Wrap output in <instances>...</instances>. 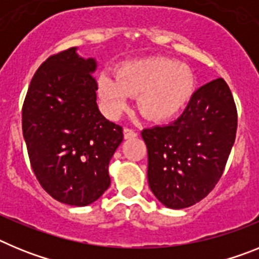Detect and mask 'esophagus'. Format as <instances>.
Wrapping results in <instances>:
<instances>
[{
  "label": "esophagus",
  "instance_id": "34e87169",
  "mask_svg": "<svg viewBox=\"0 0 259 259\" xmlns=\"http://www.w3.org/2000/svg\"><path fill=\"white\" fill-rule=\"evenodd\" d=\"M123 134H124L125 140H127V139H134V137L137 136L136 132H135L134 130H131V128H124V130H123Z\"/></svg>",
  "mask_w": 259,
  "mask_h": 259
}]
</instances>
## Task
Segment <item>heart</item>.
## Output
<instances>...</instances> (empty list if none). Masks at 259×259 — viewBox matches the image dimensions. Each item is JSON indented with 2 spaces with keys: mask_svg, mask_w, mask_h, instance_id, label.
Returning <instances> with one entry per match:
<instances>
[{
  "mask_svg": "<svg viewBox=\"0 0 259 259\" xmlns=\"http://www.w3.org/2000/svg\"><path fill=\"white\" fill-rule=\"evenodd\" d=\"M196 77L188 65L164 57L127 62L118 75L102 71L97 76V92L106 113L118 116L127 109L130 98L139 95L141 113L152 120H166L189 102Z\"/></svg>",
  "mask_w": 259,
  "mask_h": 259,
  "instance_id": "b5f03b06",
  "label": "heart"
}]
</instances>
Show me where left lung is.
<instances>
[{"label": "left lung", "mask_w": 259, "mask_h": 259, "mask_svg": "<svg viewBox=\"0 0 259 259\" xmlns=\"http://www.w3.org/2000/svg\"><path fill=\"white\" fill-rule=\"evenodd\" d=\"M236 130V105L223 79L198 88L172 123L144 130L148 182L157 200L184 209L206 197L223 174Z\"/></svg>", "instance_id": "obj_1"}]
</instances>
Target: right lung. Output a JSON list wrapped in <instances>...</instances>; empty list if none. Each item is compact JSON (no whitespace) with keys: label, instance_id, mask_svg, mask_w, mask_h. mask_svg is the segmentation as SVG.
Here are the masks:
<instances>
[{"label":"right lung","instance_id":"1","mask_svg":"<svg viewBox=\"0 0 259 259\" xmlns=\"http://www.w3.org/2000/svg\"><path fill=\"white\" fill-rule=\"evenodd\" d=\"M76 50L54 54L38 67L23 104L22 125L41 187L59 202L87 206L109 188V163L123 130L98 110L97 62Z\"/></svg>","mask_w":259,"mask_h":259}]
</instances>
